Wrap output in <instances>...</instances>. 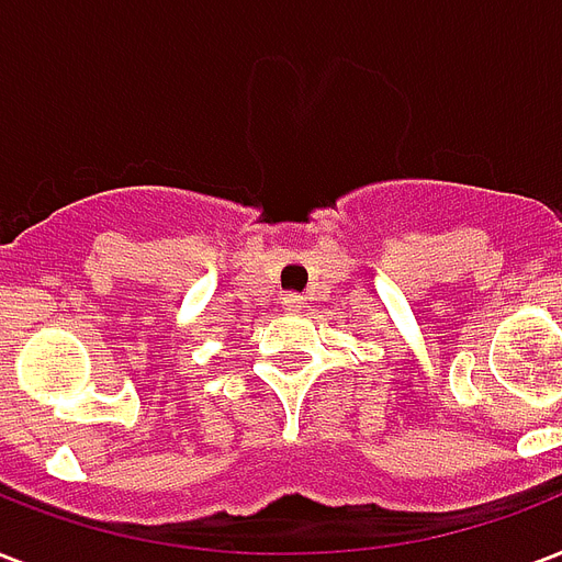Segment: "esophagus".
<instances>
[{
	"mask_svg": "<svg viewBox=\"0 0 562 562\" xmlns=\"http://www.w3.org/2000/svg\"><path fill=\"white\" fill-rule=\"evenodd\" d=\"M286 307V311H290V307H302L304 304V299L299 293H284V302H281Z\"/></svg>",
	"mask_w": 562,
	"mask_h": 562,
	"instance_id": "34e87169",
	"label": "esophagus"
}]
</instances>
